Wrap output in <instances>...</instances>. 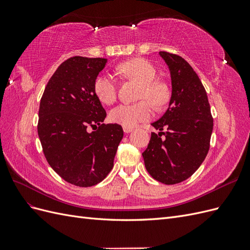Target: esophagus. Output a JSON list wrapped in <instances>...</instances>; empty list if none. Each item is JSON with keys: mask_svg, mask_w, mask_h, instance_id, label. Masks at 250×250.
<instances>
[{"mask_svg": "<svg viewBox=\"0 0 250 250\" xmlns=\"http://www.w3.org/2000/svg\"><path fill=\"white\" fill-rule=\"evenodd\" d=\"M123 130L125 133H129L133 130V127H128V126H123Z\"/></svg>", "mask_w": 250, "mask_h": 250, "instance_id": "1", "label": "esophagus"}]
</instances>
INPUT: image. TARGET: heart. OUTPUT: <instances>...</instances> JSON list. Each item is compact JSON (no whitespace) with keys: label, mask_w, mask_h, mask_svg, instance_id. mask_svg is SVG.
Masks as SVG:
<instances>
[{"label":"heart","mask_w":250,"mask_h":250,"mask_svg":"<svg viewBox=\"0 0 250 250\" xmlns=\"http://www.w3.org/2000/svg\"><path fill=\"white\" fill-rule=\"evenodd\" d=\"M118 72L125 78L141 83L139 99L142 101L134 104H120L112 108L109 112V120L112 123L133 127L152 117L153 108L149 101L156 107H161L167 102L169 97L167 86L154 80L157 75L156 69L148 60L142 58L128 60L118 66ZM94 92L102 103L112 104L117 99V82L110 75L101 73L94 81Z\"/></svg>","instance_id":"obj_1"}]
</instances>
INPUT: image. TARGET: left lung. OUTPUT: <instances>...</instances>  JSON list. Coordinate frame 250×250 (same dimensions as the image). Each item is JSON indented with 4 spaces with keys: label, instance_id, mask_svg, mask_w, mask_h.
I'll list each match as a JSON object with an SVG mask.
<instances>
[{
    "label": "left lung",
    "instance_id": "obj_1",
    "mask_svg": "<svg viewBox=\"0 0 250 250\" xmlns=\"http://www.w3.org/2000/svg\"><path fill=\"white\" fill-rule=\"evenodd\" d=\"M160 55L169 66L172 95L167 111L151 124L161 132L151 133L142 155L155 180L175 185L200 167L208 152L214 123L206 88L193 67L179 55L166 51Z\"/></svg>",
    "mask_w": 250,
    "mask_h": 250
}]
</instances>
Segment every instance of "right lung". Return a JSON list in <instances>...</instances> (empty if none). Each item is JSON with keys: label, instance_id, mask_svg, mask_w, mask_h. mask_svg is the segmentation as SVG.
<instances>
[{"label": "right lung", "instance_id": "obj_1", "mask_svg": "<svg viewBox=\"0 0 250 250\" xmlns=\"http://www.w3.org/2000/svg\"><path fill=\"white\" fill-rule=\"evenodd\" d=\"M106 62L105 58L66 59L41 99L37 132L44 157L60 177L77 187L95 186L107 176L123 139L122 126L103 124L106 111L94 92V81ZM97 125V131H88Z\"/></svg>", "mask_w": 250, "mask_h": 250}]
</instances>
